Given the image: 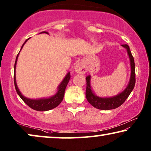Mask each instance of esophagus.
<instances>
[{"mask_svg":"<svg viewBox=\"0 0 151 151\" xmlns=\"http://www.w3.org/2000/svg\"><path fill=\"white\" fill-rule=\"evenodd\" d=\"M75 71L78 73L84 74L86 72L85 65L82 63H80L75 66Z\"/></svg>","mask_w":151,"mask_h":151,"instance_id":"esophagus-1","label":"esophagus"}]
</instances>
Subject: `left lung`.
Segmentation results:
<instances>
[{"instance_id": "8db88e82", "label": "left lung", "mask_w": 151, "mask_h": 151, "mask_svg": "<svg viewBox=\"0 0 151 151\" xmlns=\"http://www.w3.org/2000/svg\"><path fill=\"white\" fill-rule=\"evenodd\" d=\"M122 47L127 49L128 55H129L130 63H131V77L129 84L126 88L119 94L113 97L108 98H102L96 96L93 91L91 86V76L86 77V98L88 102L94 106L95 108L100 109V110H111L116 109L121 106L125 100H127L129 95L133 91L135 84V67L134 58L130 50L129 47L127 45H122Z\"/></svg>"}]
</instances>
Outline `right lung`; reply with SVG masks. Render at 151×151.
Wrapping results in <instances>:
<instances>
[{"instance_id":"right-lung-1","label":"right lung","mask_w":151,"mask_h":151,"mask_svg":"<svg viewBox=\"0 0 151 151\" xmlns=\"http://www.w3.org/2000/svg\"><path fill=\"white\" fill-rule=\"evenodd\" d=\"M42 33H45V34H49V33L47 32H41L40 34H42ZM29 39V38L27 39L25 42L23 43V45H22L21 49H20V51H21V49H22V47H23L24 45L25 44L27 41ZM20 51L19 53H18L17 56H16L15 65H14V85H15L16 91V92H17L18 95L20 97V98L23 100V102L25 103L26 104H27L30 108L34 109V110L36 111H46L51 110V109H53L55 108V107H57L60 104L61 102L63 100L66 87H67L68 82H69L70 78H71L70 72H68L65 77L64 78L63 80L61 82V83L59 84L56 93L53 95V96L49 97V98H39V99H30V98H26V97H24L23 95L21 93V92L20 91L19 88H18L17 86V84H16V64H17L18 58V55H19Z\"/></svg>"}]
</instances>
